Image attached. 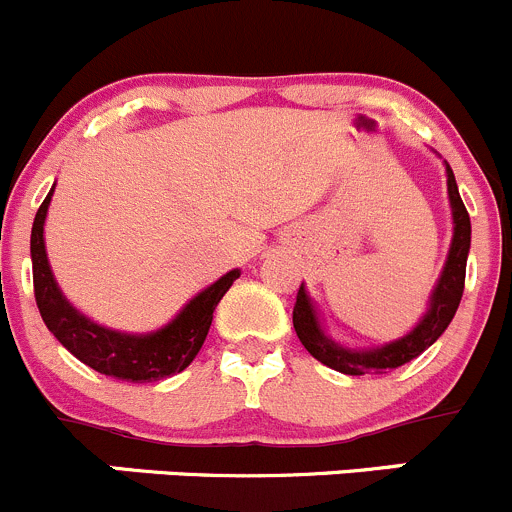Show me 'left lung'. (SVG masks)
<instances>
[{
	"label": "left lung",
	"instance_id": "obj_1",
	"mask_svg": "<svg viewBox=\"0 0 512 512\" xmlns=\"http://www.w3.org/2000/svg\"><path fill=\"white\" fill-rule=\"evenodd\" d=\"M445 177H448V200L450 215H453V240H450L443 272H440L438 282H435L433 292H430L428 310H425V315L420 317L418 325L408 335L375 347L342 345L335 337L327 335L325 322H322L315 300L307 292L305 282L300 285L295 310H292V325H295V332L302 345H305V350L315 360H320L322 365L332 367V370L342 372V375H382V372L415 360L420 352L428 350L448 330L465 287V265H468L470 252V215L465 210L463 200H460L458 182H455V175L448 162H445Z\"/></svg>",
	"mask_w": 512,
	"mask_h": 512
}]
</instances>
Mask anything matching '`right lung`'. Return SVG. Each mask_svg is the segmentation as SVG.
Returning <instances> with one entry per match:
<instances>
[{
    "label": "right lung",
    "instance_id": "obj_1",
    "mask_svg": "<svg viewBox=\"0 0 512 512\" xmlns=\"http://www.w3.org/2000/svg\"><path fill=\"white\" fill-rule=\"evenodd\" d=\"M54 187L44 197L32 225V277L39 315L47 330L72 352L77 360L102 375L127 382H155L185 370L200 352L212 325V312L240 270H230L220 280L197 292L167 325L152 332H122L89 320L59 290L44 247V220Z\"/></svg>",
    "mask_w": 512,
    "mask_h": 512
}]
</instances>
